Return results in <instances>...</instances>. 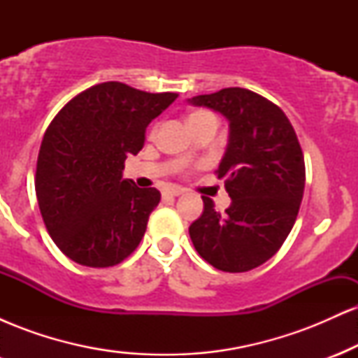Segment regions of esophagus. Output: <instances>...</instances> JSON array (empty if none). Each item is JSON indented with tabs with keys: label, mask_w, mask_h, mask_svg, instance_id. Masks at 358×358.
<instances>
[{
	"label": "esophagus",
	"mask_w": 358,
	"mask_h": 358,
	"mask_svg": "<svg viewBox=\"0 0 358 358\" xmlns=\"http://www.w3.org/2000/svg\"><path fill=\"white\" fill-rule=\"evenodd\" d=\"M182 193H183L182 188L170 187V188H166L165 192H163V195H165V196H178V195H182Z\"/></svg>",
	"instance_id": "esophagus-1"
}]
</instances>
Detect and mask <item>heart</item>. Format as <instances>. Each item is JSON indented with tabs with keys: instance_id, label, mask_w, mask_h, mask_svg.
Instances as JSON below:
<instances>
[{
	"instance_id": "obj_1",
	"label": "heart",
	"mask_w": 358,
	"mask_h": 358,
	"mask_svg": "<svg viewBox=\"0 0 358 358\" xmlns=\"http://www.w3.org/2000/svg\"><path fill=\"white\" fill-rule=\"evenodd\" d=\"M203 114H210V113H208V110H196V113H193V114H190V117H188V119H193V117H199V116H203Z\"/></svg>"
}]
</instances>
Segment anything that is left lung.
<instances>
[{
    "instance_id": "1",
    "label": "left lung",
    "mask_w": 358,
    "mask_h": 358,
    "mask_svg": "<svg viewBox=\"0 0 358 358\" xmlns=\"http://www.w3.org/2000/svg\"><path fill=\"white\" fill-rule=\"evenodd\" d=\"M229 121V145L217 178L232 199L225 213L203 199L188 229L196 252L225 273H245L281 249L296 222L305 192V156L289 119L249 89L227 87L192 97Z\"/></svg>"
}]
</instances>
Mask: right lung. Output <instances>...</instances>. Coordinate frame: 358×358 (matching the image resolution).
I'll list each match as a JSON object with an SVG mask.
<instances>
[{
    "label": "right lung",
    "mask_w": 358,
    "mask_h": 358,
    "mask_svg": "<svg viewBox=\"0 0 358 358\" xmlns=\"http://www.w3.org/2000/svg\"><path fill=\"white\" fill-rule=\"evenodd\" d=\"M176 97L102 82L77 94L48 124L35 192L52 241L73 262L110 268L136 250L162 193L122 178L124 162Z\"/></svg>",
    "instance_id": "obj_1"
}]
</instances>
